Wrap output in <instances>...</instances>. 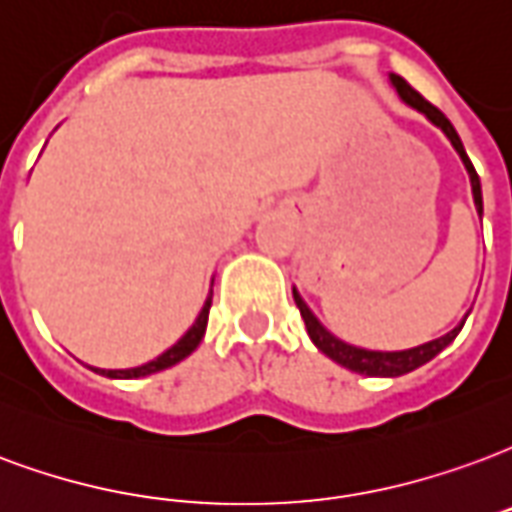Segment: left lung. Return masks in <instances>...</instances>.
<instances>
[{"instance_id":"8db88e82","label":"left lung","mask_w":512,"mask_h":512,"mask_svg":"<svg viewBox=\"0 0 512 512\" xmlns=\"http://www.w3.org/2000/svg\"><path fill=\"white\" fill-rule=\"evenodd\" d=\"M391 83H393V89L399 92L401 100L407 102L410 108H415L418 113H423V116H426L434 127H439V130L445 132V138L453 143V149L458 151V157H461V162H464V168H467L469 173L475 208H478V214L483 217V192H480V179H478V173H475V168H472V162H469L467 151H464V143H461V138H458L456 127L450 124L448 116L439 111V108H434L429 100H423V97H420V94L415 92L404 78L391 75ZM293 298H295V306L301 309V317H304V323H306V333H309V339L314 342V347H317L320 352H325L331 361H336L339 366H344V369H350V372L355 374H366V377H401V374L415 372L418 366L429 363L434 355H439V352L445 350V347L456 339L458 331L464 328V320H467V314H464V320H461L453 331H448L445 336H439V339H431V342L426 344H418V347H410V350H396V352L363 350V347H355V344H347L342 342V339H336V336H333V333L328 331L317 317H314L312 309L304 304V298L298 295L295 287H293Z\"/></svg>"}]
</instances>
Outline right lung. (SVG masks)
<instances>
[{
	"label": "right lung",
	"mask_w": 512,
	"mask_h": 512,
	"mask_svg": "<svg viewBox=\"0 0 512 512\" xmlns=\"http://www.w3.org/2000/svg\"><path fill=\"white\" fill-rule=\"evenodd\" d=\"M214 285V282H211ZM211 295L214 290H208V298L200 314L195 317V323L189 328L184 336H181L179 342L173 344L170 350H165L162 355H157L154 361L143 363V366H135V369H94L97 374H105V377H111V380H135V377H146V374H154V372H162V369H170V366H176L179 361H184L187 355L198 350L200 339H203V333H206V325H208V309H211Z\"/></svg>",
	"instance_id": "obj_1"
}]
</instances>
